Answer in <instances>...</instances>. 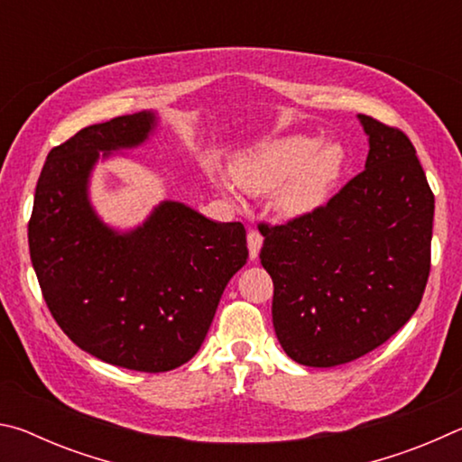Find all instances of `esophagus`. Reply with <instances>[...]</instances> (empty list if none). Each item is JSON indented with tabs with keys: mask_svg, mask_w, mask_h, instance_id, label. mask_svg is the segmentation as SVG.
I'll return each instance as SVG.
<instances>
[{
	"mask_svg": "<svg viewBox=\"0 0 462 462\" xmlns=\"http://www.w3.org/2000/svg\"><path fill=\"white\" fill-rule=\"evenodd\" d=\"M261 246H263L261 232L248 230V254H250V259H256V256H259Z\"/></svg>",
	"mask_w": 462,
	"mask_h": 462,
	"instance_id": "34e87169",
	"label": "esophagus"
}]
</instances>
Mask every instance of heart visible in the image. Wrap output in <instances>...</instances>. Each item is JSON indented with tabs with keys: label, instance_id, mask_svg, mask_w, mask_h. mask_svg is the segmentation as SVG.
<instances>
[{
	"label": "heart",
	"instance_id": "heart-1",
	"mask_svg": "<svg viewBox=\"0 0 462 462\" xmlns=\"http://www.w3.org/2000/svg\"><path fill=\"white\" fill-rule=\"evenodd\" d=\"M342 167L338 146H319L316 138L291 134L263 143L232 167L234 183L246 193L275 189L273 208L283 217L303 216L319 206Z\"/></svg>",
	"mask_w": 462,
	"mask_h": 462
}]
</instances>
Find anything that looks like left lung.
I'll use <instances>...</instances> for the list:
<instances>
[{
  "label": "left lung",
  "mask_w": 462,
  "mask_h": 462,
  "mask_svg": "<svg viewBox=\"0 0 462 462\" xmlns=\"http://www.w3.org/2000/svg\"><path fill=\"white\" fill-rule=\"evenodd\" d=\"M365 171L311 212L261 222L273 326L295 363L336 366L387 342L418 310L430 275L434 193L400 128L358 116Z\"/></svg>",
  "instance_id": "8db88e82"
}]
</instances>
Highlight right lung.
Returning <instances> with one entry per match:
<instances>
[{
	"mask_svg": "<svg viewBox=\"0 0 462 462\" xmlns=\"http://www.w3.org/2000/svg\"><path fill=\"white\" fill-rule=\"evenodd\" d=\"M152 126L148 112L118 116L54 146L36 183L28 245L46 306L77 346L162 373L198 353L248 248L240 222L217 224L175 201L128 234L97 220L88 177L99 151L136 146Z\"/></svg>",
	"mask_w": 462,
	"mask_h": 462,
	"instance_id": "1",
	"label": "right lung"
}]
</instances>
